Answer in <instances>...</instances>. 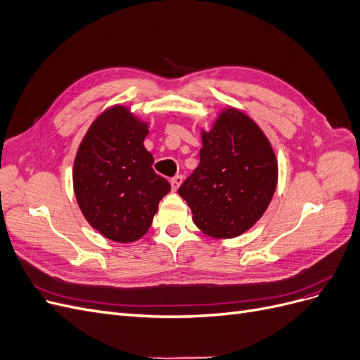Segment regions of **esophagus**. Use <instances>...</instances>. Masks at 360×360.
Segmentation results:
<instances>
[{
	"label": "esophagus",
	"mask_w": 360,
	"mask_h": 360,
	"mask_svg": "<svg viewBox=\"0 0 360 360\" xmlns=\"http://www.w3.org/2000/svg\"><path fill=\"white\" fill-rule=\"evenodd\" d=\"M181 183H183V177H181V176H176V177H172V179H171V186H172V191L176 192V191L179 189V186H180Z\"/></svg>",
	"instance_id": "obj_1"
}]
</instances>
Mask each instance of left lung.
<instances>
[{
    "label": "left lung",
    "mask_w": 360,
    "mask_h": 360,
    "mask_svg": "<svg viewBox=\"0 0 360 360\" xmlns=\"http://www.w3.org/2000/svg\"><path fill=\"white\" fill-rule=\"evenodd\" d=\"M200 165L179 188L200 230L233 238L252 228L274 198L278 160L263 130L237 108H224L201 130Z\"/></svg>",
    "instance_id": "1"
}]
</instances>
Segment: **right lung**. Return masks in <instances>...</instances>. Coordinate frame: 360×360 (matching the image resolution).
I'll list each match as a JSON object with an SVG mask.
<instances>
[{
  "mask_svg": "<svg viewBox=\"0 0 360 360\" xmlns=\"http://www.w3.org/2000/svg\"><path fill=\"white\" fill-rule=\"evenodd\" d=\"M148 124L115 105L97 117L82 138L73 163V191L89 224L106 238L130 243L153 222L171 184L153 171L146 150Z\"/></svg>",
  "mask_w": 360,
  "mask_h": 360,
  "instance_id": "right-lung-1",
  "label": "right lung"
}]
</instances>
